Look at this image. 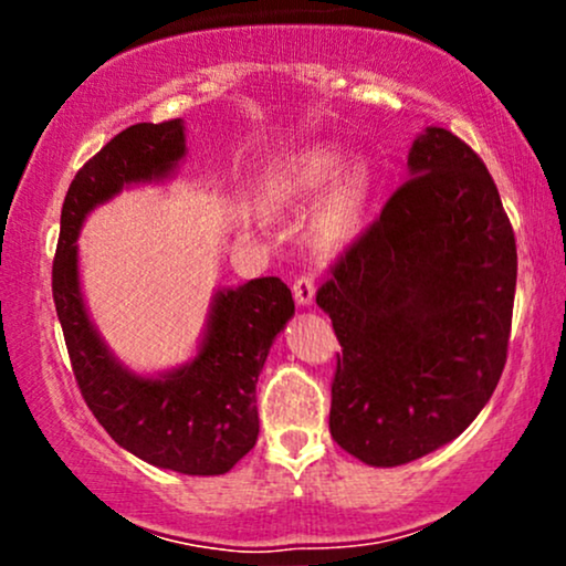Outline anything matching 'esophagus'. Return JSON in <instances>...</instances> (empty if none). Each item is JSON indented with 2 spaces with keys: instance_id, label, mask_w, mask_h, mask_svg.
<instances>
[{
  "instance_id": "obj_1",
  "label": "esophagus",
  "mask_w": 566,
  "mask_h": 566,
  "mask_svg": "<svg viewBox=\"0 0 566 566\" xmlns=\"http://www.w3.org/2000/svg\"><path fill=\"white\" fill-rule=\"evenodd\" d=\"M292 295H295L297 305H314V297H316L314 279H311V276H297L295 284H292Z\"/></svg>"
}]
</instances>
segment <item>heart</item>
Listing matches in <instances>:
<instances>
[{
  "instance_id": "1",
  "label": "heart",
  "mask_w": 566,
  "mask_h": 566,
  "mask_svg": "<svg viewBox=\"0 0 566 566\" xmlns=\"http://www.w3.org/2000/svg\"><path fill=\"white\" fill-rule=\"evenodd\" d=\"M346 151L340 146H311L303 151L292 154L274 170L271 178V193L279 201H308L316 193L333 184L337 174L342 178L335 181L329 191L327 205H324V231L333 242H348L361 229L373 197V167L367 161H354L346 166Z\"/></svg>"
}]
</instances>
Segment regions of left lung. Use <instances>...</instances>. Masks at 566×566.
Listing matches in <instances>:
<instances>
[{
  "instance_id": "1",
  "label": "left lung",
  "mask_w": 566,
  "mask_h": 566,
  "mask_svg": "<svg viewBox=\"0 0 566 566\" xmlns=\"http://www.w3.org/2000/svg\"><path fill=\"white\" fill-rule=\"evenodd\" d=\"M407 170L316 295L343 348L329 433L375 469L473 423L503 375L516 292V239L484 161L426 127Z\"/></svg>"
}]
</instances>
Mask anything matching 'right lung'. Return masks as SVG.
Returning <instances> with one entry per match:
<instances>
[{"instance_id":"1","label":"right lung","mask_w":566,"mask_h":566,"mask_svg":"<svg viewBox=\"0 0 566 566\" xmlns=\"http://www.w3.org/2000/svg\"><path fill=\"white\" fill-rule=\"evenodd\" d=\"M184 119L133 125L108 140L71 180L53 263L57 319L80 391L122 450L186 476L229 473L255 447V386L276 335L295 314L276 276L218 287L197 354L165 373H135L90 319L80 279V231L125 188L167 184L186 159Z\"/></svg>"}]
</instances>
